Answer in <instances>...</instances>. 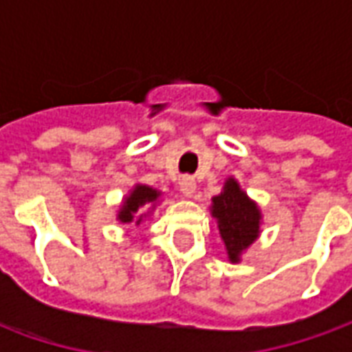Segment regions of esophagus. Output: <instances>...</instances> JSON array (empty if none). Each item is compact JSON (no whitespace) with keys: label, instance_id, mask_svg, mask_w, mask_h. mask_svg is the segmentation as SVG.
Returning a JSON list of instances; mask_svg holds the SVG:
<instances>
[{"label":"esophagus","instance_id":"esophagus-1","mask_svg":"<svg viewBox=\"0 0 352 352\" xmlns=\"http://www.w3.org/2000/svg\"><path fill=\"white\" fill-rule=\"evenodd\" d=\"M181 192L184 198H192L196 194V181L192 177H183L181 179Z\"/></svg>","mask_w":352,"mask_h":352}]
</instances>
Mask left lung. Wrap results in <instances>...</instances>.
<instances>
[{"mask_svg":"<svg viewBox=\"0 0 352 352\" xmlns=\"http://www.w3.org/2000/svg\"><path fill=\"white\" fill-rule=\"evenodd\" d=\"M209 209L217 221L228 260L232 264H239L241 256L262 232V211L258 204L247 196L234 177H228L221 194L211 199Z\"/></svg>","mask_w":352,"mask_h":352,"instance_id":"8db88e82","label":"left lung"}]
</instances>
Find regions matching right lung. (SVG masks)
<instances>
[{"label":"right lung","instance_id":"right-lung-1","mask_svg":"<svg viewBox=\"0 0 352 352\" xmlns=\"http://www.w3.org/2000/svg\"><path fill=\"white\" fill-rule=\"evenodd\" d=\"M160 190H156L148 184H133V188L124 196L120 206H118L116 221L120 224H135V226H139L141 222L153 214L156 206L160 204Z\"/></svg>","mask_w":352,"mask_h":352}]
</instances>
